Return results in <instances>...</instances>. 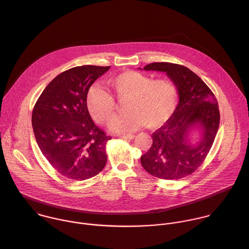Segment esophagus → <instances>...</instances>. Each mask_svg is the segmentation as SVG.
I'll use <instances>...</instances> for the list:
<instances>
[{"label": "esophagus", "mask_w": 249, "mask_h": 249, "mask_svg": "<svg viewBox=\"0 0 249 249\" xmlns=\"http://www.w3.org/2000/svg\"><path fill=\"white\" fill-rule=\"evenodd\" d=\"M122 139H133L134 137H135V135H133V134H128V135H122V136H120Z\"/></svg>", "instance_id": "1"}]
</instances>
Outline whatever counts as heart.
Masks as SVG:
<instances>
[{
	"label": "heart",
	"mask_w": 249,
	"mask_h": 249,
	"mask_svg": "<svg viewBox=\"0 0 249 249\" xmlns=\"http://www.w3.org/2000/svg\"><path fill=\"white\" fill-rule=\"evenodd\" d=\"M108 84L119 100L127 99L124 107L127 114L110 124L114 132L129 133L146 124L150 128H159L176 112L178 94L170 80H153L148 75L127 71L110 78ZM86 103L92 119L101 124H108L116 114L114 97L98 86L89 89Z\"/></svg>",
	"instance_id": "obj_1"
}]
</instances>
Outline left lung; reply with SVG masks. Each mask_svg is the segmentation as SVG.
<instances>
[{
    "instance_id": "obj_1",
    "label": "left lung",
    "mask_w": 249,
    "mask_h": 249,
    "mask_svg": "<svg viewBox=\"0 0 249 249\" xmlns=\"http://www.w3.org/2000/svg\"><path fill=\"white\" fill-rule=\"evenodd\" d=\"M143 70L166 72L179 100L171 120L152 134L153 145L141 157V164L160 178H184L203 163L213 144L220 120L217 100L205 82L183 66L152 63ZM194 125L201 127L202 138L190 144L188 131Z\"/></svg>"
}]
</instances>
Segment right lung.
<instances>
[{
    "mask_svg": "<svg viewBox=\"0 0 249 249\" xmlns=\"http://www.w3.org/2000/svg\"><path fill=\"white\" fill-rule=\"evenodd\" d=\"M110 67L82 66L56 76L36 102L32 124L36 143L48 162L68 178L96 176L107 162L111 139L97 127L87 108L92 83Z\"/></svg>",
    "mask_w": 249,
    "mask_h": 249,
    "instance_id": "add662e5",
    "label": "right lung"
}]
</instances>
